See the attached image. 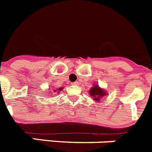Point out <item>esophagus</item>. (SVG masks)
<instances>
[{
  "mask_svg": "<svg viewBox=\"0 0 152 152\" xmlns=\"http://www.w3.org/2000/svg\"><path fill=\"white\" fill-rule=\"evenodd\" d=\"M72 84H73V85H77V84H78V82H77V81H75V82L72 83Z\"/></svg>",
  "mask_w": 152,
  "mask_h": 152,
  "instance_id": "34e87169",
  "label": "esophagus"
}]
</instances>
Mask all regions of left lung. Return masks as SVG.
<instances>
[{"label":"left lung","instance_id":"obj_1","mask_svg":"<svg viewBox=\"0 0 152 152\" xmlns=\"http://www.w3.org/2000/svg\"><path fill=\"white\" fill-rule=\"evenodd\" d=\"M90 94H91V96H93L94 100H96V101H99L100 98L106 95L107 93L103 90H102L101 88H99L97 85H96L91 88V91H90Z\"/></svg>","mask_w":152,"mask_h":152}]
</instances>
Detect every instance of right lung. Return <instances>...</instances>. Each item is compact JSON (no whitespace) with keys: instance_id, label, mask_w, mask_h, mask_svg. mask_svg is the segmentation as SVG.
Masks as SVG:
<instances>
[{"instance_id":"right-lung-1","label":"right lung","mask_w":152,"mask_h":152,"mask_svg":"<svg viewBox=\"0 0 152 152\" xmlns=\"http://www.w3.org/2000/svg\"><path fill=\"white\" fill-rule=\"evenodd\" d=\"M59 90H60V91H61V88H60V89H59Z\"/></svg>"}]
</instances>
